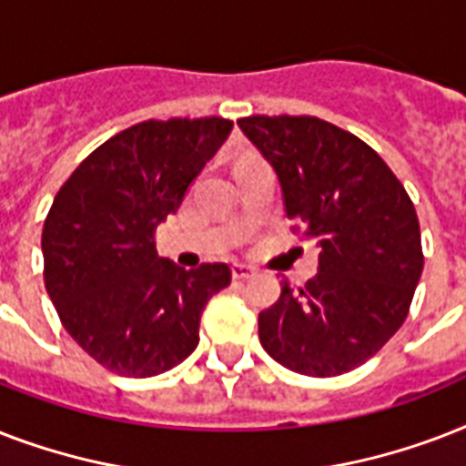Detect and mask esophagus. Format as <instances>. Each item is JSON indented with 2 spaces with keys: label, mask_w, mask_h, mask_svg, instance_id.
<instances>
[{
  "label": "esophagus",
  "mask_w": 466,
  "mask_h": 466,
  "mask_svg": "<svg viewBox=\"0 0 466 466\" xmlns=\"http://www.w3.org/2000/svg\"><path fill=\"white\" fill-rule=\"evenodd\" d=\"M256 270L251 268V266H247V263H234L232 266V278L234 280H248V278L254 276Z\"/></svg>",
  "instance_id": "1"
}]
</instances>
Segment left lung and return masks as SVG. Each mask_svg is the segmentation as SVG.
Segmentation results:
<instances>
[{"instance_id": "1", "label": "left lung", "mask_w": 466, "mask_h": 466, "mask_svg": "<svg viewBox=\"0 0 466 466\" xmlns=\"http://www.w3.org/2000/svg\"><path fill=\"white\" fill-rule=\"evenodd\" d=\"M241 133L276 168L292 229L317 241L319 273L288 280L258 314V339L283 368L336 377L401 329L423 270L416 208L360 137L314 116H248Z\"/></svg>"}]
</instances>
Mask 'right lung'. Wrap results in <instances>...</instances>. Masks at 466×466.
<instances>
[{
  "mask_svg": "<svg viewBox=\"0 0 466 466\" xmlns=\"http://www.w3.org/2000/svg\"><path fill=\"white\" fill-rule=\"evenodd\" d=\"M232 133L225 118L145 120L113 135L62 183L43 227L46 290L62 326L123 377H155L196 350L227 263L157 256V227Z\"/></svg>",
  "mask_w": 466,
  "mask_h": 466,
  "instance_id": "right-lung-1",
  "label": "right lung"
}]
</instances>
